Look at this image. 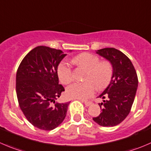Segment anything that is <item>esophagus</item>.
<instances>
[{"label": "esophagus", "mask_w": 151, "mask_h": 151, "mask_svg": "<svg viewBox=\"0 0 151 151\" xmlns=\"http://www.w3.org/2000/svg\"><path fill=\"white\" fill-rule=\"evenodd\" d=\"M79 100H80L81 102H84V104L86 105V106H90V105H92V102H90V101H85V100H83V99H79Z\"/></svg>", "instance_id": "34e87169"}]
</instances>
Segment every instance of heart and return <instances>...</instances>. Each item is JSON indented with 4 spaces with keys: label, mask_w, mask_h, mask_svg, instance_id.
I'll return each mask as SVG.
<instances>
[{
    "label": "heart",
    "mask_w": 151,
    "mask_h": 151,
    "mask_svg": "<svg viewBox=\"0 0 151 151\" xmlns=\"http://www.w3.org/2000/svg\"><path fill=\"white\" fill-rule=\"evenodd\" d=\"M74 63L87 68L86 80L83 83H74L66 89V93L73 99H86L93 94L96 89L106 87L111 82L113 75V68L108 61H101L99 58L90 53H82L73 60ZM58 74L60 80L63 84H68L73 80L71 65L66 60L59 64Z\"/></svg>",
    "instance_id": "1"
}]
</instances>
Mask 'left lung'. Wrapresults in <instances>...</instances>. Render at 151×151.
<instances>
[{"label": "left lung", "mask_w": 151, "mask_h": 151, "mask_svg": "<svg viewBox=\"0 0 151 151\" xmlns=\"http://www.w3.org/2000/svg\"><path fill=\"white\" fill-rule=\"evenodd\" d=\"M96 53L109 61L113 75L108 87L98 97L105 99L99 105L100 114L93 117L101 126L113 127L119 125L129 114L138 87L137 72L129 58L114 48H105Z\"/></svg>", "instance_id": "obj_1"}]
</instances>
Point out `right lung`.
Wrapping results in <instances>:
<instances>
[{"label": "right lung", "mask_w": 151, "mask_h": 151, "mask_svg": "<svg viewBox=\"0 0 151 151\" xmlns=\"http://www.w3.org/2000/svg\"><path fill=\"white\" fill-rule=\"evenodd\" d=\"M66 55L61 50L37 46L25 56L17 68L19 105L28 121L39 129L52 131L66 116L70 102H55L65 91L59 84L58 68Z\"/></svg>", "instance_id": "obj_1"}]
</instances>
